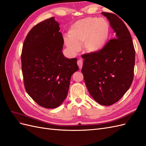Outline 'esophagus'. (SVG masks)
<instances>
[{
    "label": "esophagus",
    "mask_w": 146,
    "mask_h": 146,
    "mask_svg": "<svg viewBox=\"0 0 146 146\" xmlns=\"http://www.w3.org/2000/svg\"><path fill=\"white\" fill-rule=\"evenodd\" d=\"M77 64L79 68L81 69L82 68V66H83V61L82 60H79L77 61Z\"/></svg>",
    "instance_id": "obj_1"
}]
</instances>
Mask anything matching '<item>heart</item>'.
Instances as JSON below:
<instances>
[{
    "label": "heart",
    "mask_w": 146,
    "mask_h": 146,
    "mask_svg": "<svg viewBox=\"0 0 146 146\" xmlns=\"http://www.w3.org/2000/svg\"><path fill=\"white\" fill-rule=\"evenodd\" d=\"M69 38L64 42L69 49L76 53L84 43L85 50L91 53L102 50L107 44L110 36V26L104 19L87 17L74 23L68 31Z\"/></svg>",
    "instance_id": "b5f03b06"
}]
</instances>
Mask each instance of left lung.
Returning a JSON list of instances; mask_svg holds the SVG:
<instances>
[{"instance_id":"obj_1","label":"left lung","mask_w":146,"mask_h":146,"mask_svg":"<svg viewBox=\"0 0 146 146\" xmlns=\"http://www.w3.org/2000/svg\"><path fill=\"white\" fill-rule=\"evenodd\" d=\"M109 20L116 38L102 50L82 55V72L97 102L109 106L117 102L129 89L133 79L135 50L129 30L116 15L102 13Z\"/></svg>"}]
</instances>
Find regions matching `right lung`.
<instances>
[{"label":"right lung","mask_w":146,"mask_h":146,"mask_svg":"<svg viewBox=\"0 0 146 146\" xmlns=\"http://www.w3.org/2000/svg\"><path fill=\"white\" fill-rule=\"evenodd\" d=\"M55 17L33 27L24 42L22 71L26 91L46 108H55L68 96L72 74L79 69L77 58L68 59L62 50L64 39Z\"/></svg>","instance_id":"right-lung-1"}]
</instances>
